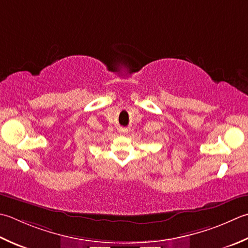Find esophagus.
<instances>
[{"label": "esophagus", "instance_id": "obj_1", "mask_svg": "<svg viewBox=\"0 0 248 248\" xmlns=\"http://www.w3.org/2000/svg\"><path fill=\"white\" fill-rule=\"evenodd\" d=\"M119 133L120 134H125V133H127V129H124V128L119 129Z\"/></svg>", "mask_w": 248, "mask_h": 248}]
</instances>
